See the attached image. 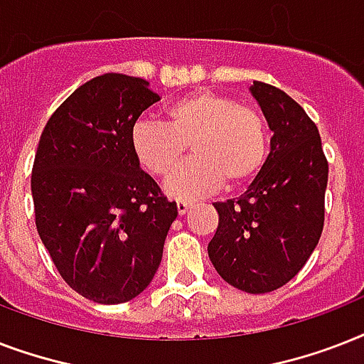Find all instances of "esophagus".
Here are the masks:
<instances>
[{
    "label": "esophagus",
    "mask_w": 364,
    "mask_h": 364,
    "mask_svg": "<svg viewBox=\"0 0 364 364\" xmlns=\"http://www.w3.org/2000/svg\"><path fill=\"white\" fill-rule=\"evenodd\" d=\"M191 208H193V202H185V200L177 202V213H179V215H185Z\"/></svg>",
    "instance_id": "obj_1"
}]
</instances>
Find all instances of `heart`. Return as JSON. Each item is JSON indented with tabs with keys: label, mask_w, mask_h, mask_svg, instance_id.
Returning a JSON list of instances; mask_svg holds the SVG:
<instances>
[{
	"label": "heart",
	"mask_w": 364,
	"mask_h": 364,
	"mask_svg": "<svg viewBox=\"0 0 364 364\" xmlns=\"http://www.w3.org/2000/svg\"><path fill=\"white\" fill-rule=\"evenodd\" d=\"M164 117L166 124L143 119L132 126L130 147L143 170L156 177H170L191 147L196 159L166 185L173 198H200L223 185L243 187L262 170L268 132L259 111L225 94L194 90L173 100Z\"/></svg>",
	"instance_id": "heart-1"
}]
</instances>
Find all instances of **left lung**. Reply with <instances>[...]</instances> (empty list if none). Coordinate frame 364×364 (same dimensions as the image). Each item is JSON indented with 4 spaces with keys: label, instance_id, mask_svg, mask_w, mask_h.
<instances>
[{
    "label": "left lung",
    "instance_id": "obj_1",
    "mask_svg": "<svg viewBox=\"0 0 364 364\" xmlns=\"http://www.w3.org/2000/svg\"><path fill=\"white\" fill-rule=\"evenodd\" d=\"M249 92L272 130L264 166L238 200L215 202L208 245L217 274L251 294L291 282L321 238L328 164L317 126L291 96L253 81Z\"/></svg>",
    "mask_w": 364,
    "mask_h": 364
}]
</instances>
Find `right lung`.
<instances>
[{
    "instance_id": "obj_1",
    "label": "right lung",
    "mask_w": 364,
    "mask_h": 364,
    "mask_svg": "<svg viewBox=\"0 0 364 364\" xmlns=\"http://www.w3.org/2000/svg\"><path fill=\"white\" fill-rule=\"evenodd\" d=\"M159 94L139 77L104 73L48 119L31 170L36 227L60 276L98 304H122L153 282L177 217L130 147Z\"/></svg>"
}]
</instances>
